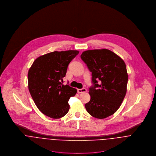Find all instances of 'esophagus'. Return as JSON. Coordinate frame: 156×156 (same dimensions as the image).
I'll list each match as a JSON object with an SVG mask.
<instances>
[{
    "mask_svg": "<svg viewBox=\"0 0 156 156\" xmlns=\"http://www.w3.org/2000/svg\"><path fill=\"white\" fill-rule=\"evenodd\" d=\"M87 91V90L86 88H82V89H77V92L78 93H83V92H86Z\"/></svg>",
    "mask_w": 156,
    "mask_h": 156,
    "instance_id": "obj_1",
    "label": "esophagus"
}]
</instances>
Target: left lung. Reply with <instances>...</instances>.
Instances as JSON below:
<instances>
[{"instance_id":"1","label":"left lung","mask_w":156,"mask_h":156,"mask_svg":"<svg viewBox=\"0 0 156 156\" xmlns=\"http://www.w3.org/2000/svg\"><path fill=\"white\" fill-rule=\"evenodd\" d=\"M80 57L92 73L94 84L89 88L90 100L85 108L96 118H106L117 111L126 96L129 78L126 64L106 48L85 51Z\"/></svg>"}]
</instances>
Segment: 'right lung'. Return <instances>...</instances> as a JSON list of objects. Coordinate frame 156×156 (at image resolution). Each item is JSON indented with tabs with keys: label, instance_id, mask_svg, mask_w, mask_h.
<instances>
[{
	"label": "right lung",
	"instance_id": "right-lung-1",
	"mask_svg": "<svg viewBox=\"0 0 156 156\" xmlns=\"http://www.w3.org/2000/svg\"><path fill=\"white\" fill-rule=\"evenodd\" d=\"M79 51H53L37 58L27 74L28 88L38 109L54 119L65 116L69 109L68 100L77 89L63 85L69 62Z\"/></svg>",
	"mask_w": 156,
	"mask_h": 156
}]
</instances>
